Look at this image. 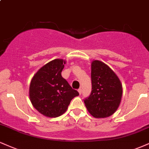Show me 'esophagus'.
Listing matches in <instances>:
<instances>
[{"mask_svg":"<svg viewBox=\"0 0 149 149\" xmlns=\"http://www.w3.org/2000/svg\"><path fill=\"white\" fill-rule=\"evenodd\" d=\"M78 92H79V94H81V93H82V89L81 88H79V89H78Z\"/></svg>","mask_w":149,"mask_h":149,"instance_id":"1","label":"esophagus"}]
</instances>
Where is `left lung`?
I'll return each mask as SVG.
<instances>
[{"label": "left lung", "mask_w": 149, "mask_h": 149, "mask_svg": "<svg viewBox=\"0 0 149 149\" xmlns=\"http://www.w3.org/2000/svg\"><path fill=\"white\" fill-rule=\"evenodd\" d=\"M91 79L92 92L84 99L85 106L94 117H108L115 112L121 102V82L108 66L98 60L92 62Z\"/></svg>", "instance_id": "1"}]
</instances>
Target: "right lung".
<instances>
[{
	"label": "right lung",
	"mask_w": 149,
	"mask_h": 149,
	"mask_svg": "<svg viewBox=\"0 0 149 149\" xmlns=\"http://www.w3.org/2000/svg\"><path fill=\"white\" fill-rule=\"evenodd\" d=\"M65 61L55 59L36 73L30 82V98L34 107L48 117L63 114L73 98L79 95L62 76Z\"/></svg>",
	"instance_id": "1"
}]
</instances>
